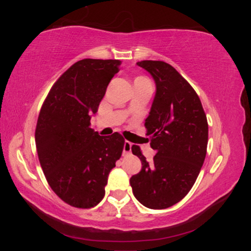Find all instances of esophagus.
Returning <instances> with one entry per match:
<instances>
[{"label": "esophagus", "mask_w": 251, "mask_h": 251, "mask_svg": "<svg viewBox=\"0 0 251 251\" xmlns=\"http://www.w3.org/2000/svg\"><path fill=\"white\" fill-rule=\"evenodd\" d=\"M131 151V143L125 141L124 148H123V155H128Z\"/></svg>", "instance_id": "1"}]
</instances>
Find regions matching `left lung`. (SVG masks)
Instances as JSON below:
<instances>
[{"label":"left lung","mask_w":251,"mask_h":251,"mask_svg":"<svg viewBox=\"0 0 251 251\" xmlns=\"http://www.w3.org/2000/svg\"><path fill=\"white\" fill-rule=\"evenodd\" d=\"M137 65L156 84L145 121L156 155L148 163L139 146H131L143 167L129 182L142 205L165 209L180 201L197 179L207 152V117L197 93L172 65L163 61H142Z\"/></svg>","instance_id":"1"}]
</instances>
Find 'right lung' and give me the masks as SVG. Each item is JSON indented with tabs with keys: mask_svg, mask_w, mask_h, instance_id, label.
Wrapping results in <instances>:
<instances>
[{
	"mask_svg": "<svg viewBox=\"0 0 251 251\" xmlns=\"http://www.w3.org/2000/svg\"><path fill=\"white\" fill-rule=\"evenodd\" d=\"M120 65L118 59L76 62L54 83L37 118L35 143L46 180L76 208H92L104 198L124 148L121 134L100 136L90 127Z\"/></svg>",
	"mask_w": 251,
	"mask_h": 251,
	"instance_id": "right-lung-1",
	"label": "right lung"
}]
</instances>
